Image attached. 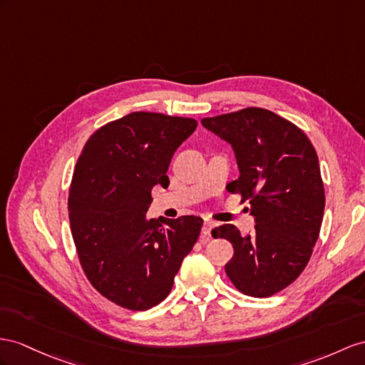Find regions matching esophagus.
Segmentation results:
<instances>
[{
  "label": "esophagus",
  "instance_id": "34e87169",
  "mask_svg": "<svg viewBox=\"0 0 365 365\" xmlns=\"http://www.w3.org/2000/svg\"><path fill=\"white\" fill-rule=\"evenodd\" d=\"M214 228V222L207 220L203 223V228H202V235H200V242L202 244H207V242L211 240V230Z\"/></svg>",
  "mask_w": 365,
  "mask_h": 365
}]
</instances>
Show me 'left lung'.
<instances>
[{
    "instance_id": "obj_1",
    "label": "left lung",
    "mask_w": 365,
    "mask_h": 365,
    "mask_svg": "<svg viewBox=\"0 0 365 365\" xmlns=\"http://www.w3.org/2000/svg\"><path fill=\"white\" fill-rule=\"evenodd\" d=\"M202 125L235 149L240 175L227 190L250 202L256 220L247 236L231 223L214 228L235 248L227 276L244 294L273 296L304 272L319 237L325 192L316 149L302 129L262 108Z\"/></svg>"
}]
</instances>
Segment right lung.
I'll return each instance as SVG.
<instances>
[{
  "instance_id": "right-lung-1",
  "label": "right lung",
  "mask_w": 365,
  "mask_h": 365,
  "mask_svg": "<svg viewBox=\"0 0 365 365\" xmlns=\"http://www.w3.org/2000/svg\"><path fill=\"white\" fill-rule=\"evenodd\" d=\"M197 121L133 112L93 133L69 188V222L83 272L97 292L143 312L170 294L202 219H148L151 191L168 188L171 158Z\"/></svg>"
}]
</instances>
